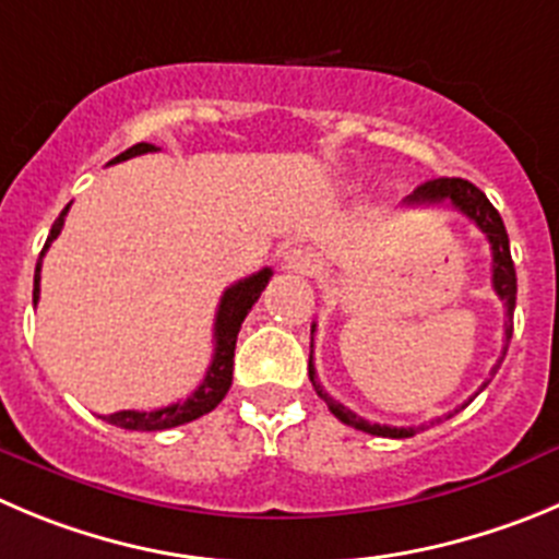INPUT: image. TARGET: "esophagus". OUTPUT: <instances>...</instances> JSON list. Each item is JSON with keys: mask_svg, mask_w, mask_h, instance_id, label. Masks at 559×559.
<instances>
[{"mask_svg": "<svg viewBox=\"0 0 559 559\" xmlns=\"http://www.w3.org/2000/svg\"><path fill=\"white\" fill-rule=\"evenodd\" d=\"M284 270L297 275H311L317 270V253L309 248H292L284 255Z\"/></svg>", "mask_w": 559, "mask_h": 559, "instance_id": "obj_1", "label": "esophagus"}]
</instances>
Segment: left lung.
I'll list each match as a JSON object with an SVG mask.
<instances>
[{"label":"left lung","instance_id":"left-lung-1","mask_svg":"<svg viewBox=\"0 0 559 559\" xmlns=\"http://www.w3.org/2000/svg\"><path fill=\"white\" fill-rule=\"evenodd\" d=\"M405 203H408V206H432V203H450V206H455L457 212H463V215H466L468 221H472L474 226H477L479 231L488 237V242H491V255H493V264H491L493 292L499 295V300L504 304V309H508V314H504V350H502V358H504V353H508L510 336H513L515 267H513V259H510L508 231H504V223H502V217H499L497 209H493V203L485 198L483 190H477V187H474L472 181H466V179H432V181H425V185L416 187V190L411 192L408 198H405ZM314 328L317 325H311V347H314ZM502 358H499L497 367L491 369V374H497ZM309 378H311V385H314L317 394L325 400L328 411H331V414L336 416L338 421L356 427V430L369 432V436H383V438H411V436H416L419 430H425V425H419V427L378 425V421H367V419H361L358 414H353L350 408H344L342 403H336V400H333L331 394L322 389L320 380H317L314 358H309ZM485 385H488V380L483 383V389H485ZM483 389H479V391H483ZM468 403H472V400H468ZM450 416H447V419H450ZM436 421H441V419H436Z\"/></svg>","mask_w":559,"mask_h":559}]
</instances>
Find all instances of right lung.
<instances>
[{
    "instance_id": "right-lung-1",
    "label": "right lung",
    "mask_w": 559,
    "mask_h": 559,
    "mask_svg": "<svg viewBox=\"0 0 559 559\" xmlns=\"http://www.w3.org/2000/svg\"><path fill=\"white\" fill-rule=\"evenodd\" d=\"M148 151H159V148L151 143H138L132 145V148L123 151V154L115 156L112 162L132 159V156L148 154ZM68 206H71V203H68ZM68 206L62 209L60 217H57L55 226H51L49 239H46L38 264H35L33 304H38V297H40V262H44V253L57 239L62 223H66ZM270 275H273V270L264 267L259 270V273L248 275V278L237 281V284H231L226 292H223L221 306H217V317H215V353H212V364H209L201 385L192 391L185 403L165 405V408H156V411H118V414L102 416V419H107L109 425L115 427H123V430H170V427L187 425V421L198 419V416L209 414V411H215L217 405H221V400L228 394V389H231L234 347H237L239 328H242L248 311L253 309V304L264 292V286L270 284Z\"/></svg>"
}]
</instances>
